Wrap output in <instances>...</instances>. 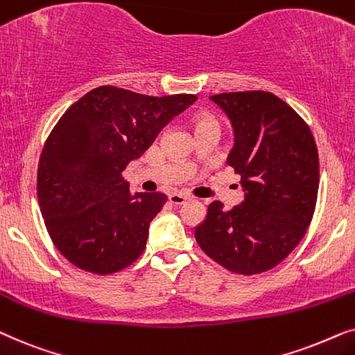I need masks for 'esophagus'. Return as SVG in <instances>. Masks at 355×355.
Returning <instances> with one entry per match:
<instances>
[{"mask_svg": "<svg viewBox=\"0 0 355 355\" xmlns=\"http://www.w3.org/2000/svg\"><path fill=\"white\" fill-rule=\"evenodd\" d=\"M168 201L172 202V205H175V206H182V205H185V202L188 201V196L183 195V193H172V195L168 196Z\"/></svg>", "mask_w": 355, "mask_h": 355, "instance_id": "1", "label": "esophagus"}]
</instances>
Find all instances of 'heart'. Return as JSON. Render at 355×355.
Returning <instances> with one entry per match:
<instances>
[{"label": "heart", "mask_w": 355, "mask_h": 355, "mask_svg": "<svg viewBox=\"0 0 355 355\" xmlns=\"http://www.w3.org/2000/svg\"><path fill=\"white\" fill-rule=\"evenodd\" d=\"M207 125H217V120L211 115H200L195 118V128L196 130H200V128H202V126H207Z\"/></svg>", "instance_id": "b5f03b06"}]
</instances>
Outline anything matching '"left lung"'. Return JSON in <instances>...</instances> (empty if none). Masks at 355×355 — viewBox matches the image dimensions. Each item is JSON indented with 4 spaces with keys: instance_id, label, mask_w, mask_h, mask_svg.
Returning a JSON list of instances; mask_svg holds the SVG:
<instances>
[{
    "instance_id": "obj_1",
    "label": "left lung",
    "mask_w": 355,
    "mask_h": 355,
    "mask_svg": "<svg viewBox=\"0 0 355 355\" xmlns=\"http://www.w3.org/2000/svg\"><path fill=\"white\" fill-rule=\"evenodd\" d=\"M209 98L232 123L227 164L240 175L245 200L230 211L212 201L195 237L220 266L252 276L277 266L304 239L318 196V150L309 125L271 92Z\"/></svg>"
}]
</instances>
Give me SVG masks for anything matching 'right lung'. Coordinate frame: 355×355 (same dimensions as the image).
<instances>
[{"label":"right lung","mask_w":355,"mask_h":355,"mask_svg":"<svg viewBox=\"0 0 355 355\" xmlns=\"http://www.w3.org/2000/svg\"><path fill=\"white\" fill-rule=\"evenodd\" d=\"M196 98L101 86L60 118L42 150L37 195L46 230L69 263L112 274L141 257L167 196L131 195L121 172Z\"/></svg>","instance_id":"obj_1"}]
</instances>
